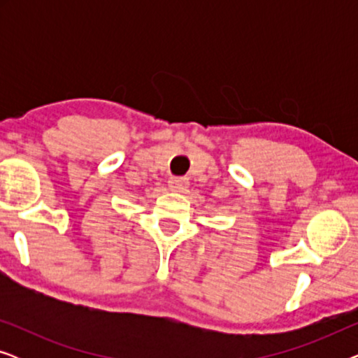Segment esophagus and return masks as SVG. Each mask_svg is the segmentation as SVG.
Segmentation results:
<instances>
[{"label": "esophagus", "instance_id": "obj_1", "mask_svg": "<svg viewBox=\"0 0 358 358\" xmlns=\"http://www.w3.org/2000/svg\"><path fill=\"white\" fill-rule=\"evenodd\" d=\"M169 187L176 192H182L189 187V179L187 178H171L169 179Z\"/></svg>", "mask_w": 358, "mask_h": 358}]
</instances>
